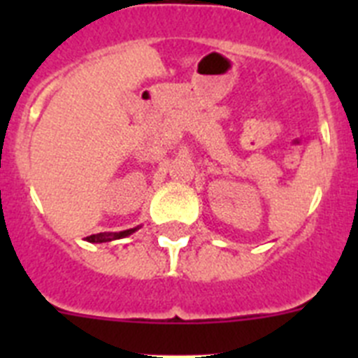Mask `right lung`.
I'll list each match as a JSON object with an SVG mask.
<instances>
[{
	"label": "right lung",
	"mask_w": 358,
	"mask_h": 358,
	"mask_svg": "<svg viewBox=\"0 0 358 358\" xmlns=\"http://www.w3.org/2000/svg\"><path fill=\"white\" fill-rule=\"evenodd\" d=\"M138 227H132V229H125L120 231V233H98V235H91L87 236V242L93 243H102V242H110V240H118V238H125V236L132 235Z\"/></svg>",
	"instance_id": "right-lung-1"
}]
</instances>
